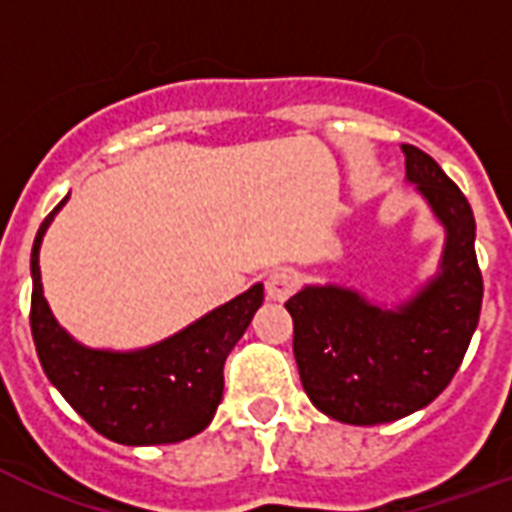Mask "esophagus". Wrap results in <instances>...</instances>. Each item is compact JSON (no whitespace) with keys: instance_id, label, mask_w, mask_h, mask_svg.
I'll list each match as a JSON object with an SVG mask.
<instances>
[{"instance_id":"1","label":"esophagus","mask_w":512,"mask_h":512,"mask_svg":"<svg viewBox=\"0 0 512 512\" xmlns=\"http://www.w3.org/2000/svg\"><path fill=\"white\" fill-rule=\"evenodd\" d=\"M295 289L297 276L292 271H273L268 273V279H265V292H268V297L276 300V303H284Z\"/></svg>"}]
</instances>
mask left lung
Instances as JSON below:
<instances>
[{"label": "left lung", "mask_w": 512, "mask_h": 512, "mask_svg": "<svg viewBox=\"0 0 512 512\" xmlns=\"http://www.w3.org/2000/svg\"><path fill=\"white\" fill-rule=\"evenodd\" d=\"M406 183L444 231L433 276L401 300L348 284H305L287 300L295 361L311 404L348 425H380L428 406L460 369L484 281L468 199L425 151L404 143Z\"/></svg>", "instance_id": "1"}]
</instances>
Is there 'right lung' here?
<instances>
[{"instance_id": "right-lung-1", "label": "right lung", "mask_w": 512, "mask_h": 512, "mask_svg": "<svg viewBox=\"0 0 512 512\" xmlns=\"http://www.w3.org/2000/svg\"><path fill=\"white\" fill-rule=\"evenodd\" d=\"M66 201L44 217L31 249V335L47 380L82 420L116 444H177L196 436L223 401L225 358L263 305V284L257 281L146 348H90L60 327L39 271L44 233Z\"/></svg>"}]
</instances>
